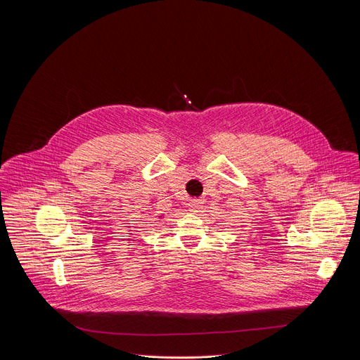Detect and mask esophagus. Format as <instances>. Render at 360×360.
I'll list each match as a JSON object with an SVG mask.
<instances>
[{"instance_id":"esophagus-1","label":"esophagus","mask_w":360,"mask_h":360,"mask_svg":"<svg viewBox=\"0 0 360 360\" xmlns=\"http://www.w3.org/2000/svg\"><path fill=\"white\" fill-rule=\"evenodd\" d=\"M202 199H192L191 202H189V209H191V212H198L200 207H202Z\"/></svg>"}]
</instances>
